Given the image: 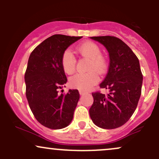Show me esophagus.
<instances>
[{"label":"esophagus","instance_id":"esophagus-1","mask_svg":"<svg viewBox=\"0 0 159 159\" xmlns=\"http://www.w3.org/2000/svg\"><path fill=\"white\" fill-rule=\"evenodd\" d=\"M79 93H80V94H81V95H82V94H86V91H83V90H79Z\"/></svg>","mask_w":159,"mask_h":159}]
</instances>
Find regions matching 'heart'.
<instances>
[{
  "label": "heart",
  "instance_id": "obj_1",
  "mask_svg": "<svg viewBox=\"0 0 159 159\" xmlns=\"http://www.w3.org/2000/svg\"><path fill=\"white\" fill-rule=\"evenodd\" d=\"M77 51L82 57L89 59L88 70H91L86 73L76 74L70 77L69 84L74 89L88 90L98 81V75L96 71L100 75L105 74L108 68V64L106 58L102 54L100 47L95 43L91 41L83 43L77 48ZM75 65L76 61L73 54L69 51H65L61 57V66L64 71L68 75L74 73Z\"/></svg>",
  "mask_w": 159,
  "mask_h": 159
}]
</instances>
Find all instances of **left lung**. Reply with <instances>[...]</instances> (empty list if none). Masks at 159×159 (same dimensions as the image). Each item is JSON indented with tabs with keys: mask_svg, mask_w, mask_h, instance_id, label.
Listing matches in <instances>:
<instances>
[{
	"mask_svg": "<svg viewBox=\"0 0 159 159\" xmlns=\"http://www.w3.org/2000/svg\"><path fill=\"white\" fill-rule=\"evenodd\" d=\"M101 43L109 54L106 77L100 84L109 91L107 95L92 93L94 102L89 109L95 125L114 129L125 124L137 108L142 93V76L138 57L121 39L113 36L91 37Z\"/></svg>",
	"mask_w": 159,
	"mask_h": 159,
	"instance_id": "left-lung-1",
	"label": "left lung"
}]
</instances>
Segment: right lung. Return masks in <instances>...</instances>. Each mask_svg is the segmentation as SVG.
I'll return each instance as SVG.
<instances>
[{"label":"right lung","instance_id":"add662e5","mask_svg":"<svg viewBox=\"0 0 159 159\" xmlns=\"http://www.w3.org/2000/svg\"><path fill=\"white\" fill-rule=\"evenodd\" d=\"M81 38L52 35L37 46L28 59L25 75L27 99L35 118L48 129H64L73 119L79 92L70 89L67 94H58L57 91L68 81L61 66L62 55Z\"/></svg>","mask_w":159,"mask_h":159}]
</instances>
